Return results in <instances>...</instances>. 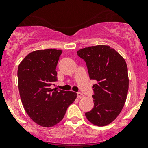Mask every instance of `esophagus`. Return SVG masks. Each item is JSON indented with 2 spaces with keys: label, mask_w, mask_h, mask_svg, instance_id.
Returning a JSON list of instances; mask_svg holds the SVG:
<instances>
[{
  "label": "esophagus",
  "mask_w": 148,
  "mask_h": 148,
  "mask_svg": "<svg viewBox=\"0 0 148 148\" xmlns=\"http://www.w3.org/2000/svg\"><path fill=\"white\" fill-rule=\"evenodd\" d=\"M84 97V96L82 94L80 93V92H78V93H77V97H78L79 99H82V98H83Z\"/></svg>",
  "instance_id": "obj_1"
}]
</instances>
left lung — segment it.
<instances>
[{"instance_id": "left-lung-1", "label": "left lung", "mask_w": 148, "mask_h": 148, "mask_svg": "<svg viewBox=\"0 0 148 148\" xmlns=\"http://www.w3.org/2000/svg\"><path fill=\"white\" fill-rule=\"evenodd\" d=\"M86 62L93 85L94 107L85 113L87 120L97 126H105L120 114L126 102L129 88L127 64L124 58L109 46L84 48L77 52Z\"/></svg>"}]
</instances>
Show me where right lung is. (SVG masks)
Here are the masks:
<instances>
[{"mask_svg": "<svg viewBox=\"0 0 148 148\" xmlns=\"http://www.w3.org/2000/svg\"><path fill=\"white\" fill-rule=\"evenodd\" d=\"M62 53V50L53 49L34 51L18 68V84L23 107L31 120L44 127L59 123L77 98L74 92L50 88L57 81L56 68Z\"/></svg>", "mask_w": 148, "mask_h": 148, "instance_id": "right-lung-1", "label": "right lung"}]
</instances>
